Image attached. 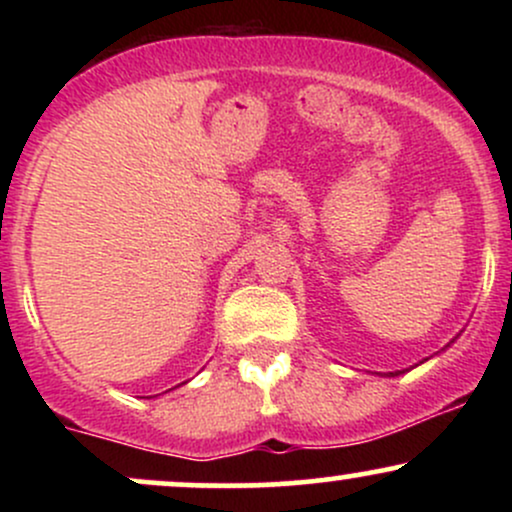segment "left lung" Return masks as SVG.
I'll return each mask as SVG.
<instances>
[{
  "label": "left lung",
  "mask_w": 512,
  "mask_h": 512,
  "mask_svg": "<svg viewBox=\"0 0 512 512\" xmlns=\"http://www.w3.org/2000/svg\"><path fill=\"white\" fill-rule=\"evenodd\" d=\"M390 375H399V373H390Z\"/></svg>",
  "instance_id": "1"
}]
</instances>
